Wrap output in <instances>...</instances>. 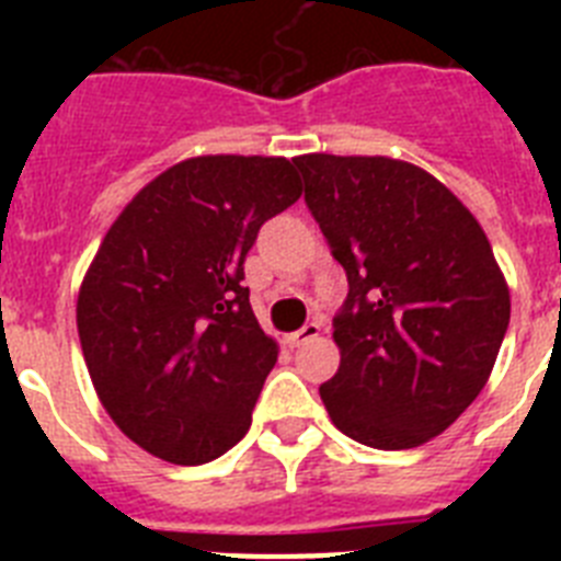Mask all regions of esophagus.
I'll list each match as a JSON object with an SVG mask.
<instances>
[{
  "label": "esophagus",
  "instance_id": "obj_1",
  "mask_svg": "<svg viewBox=\"0 0 561 561\" xmlns=\"http://www.w3.org/2000/svg\"><path fill=\"white\" fill-rule=\"evenodd\" d=\"M317 334H320V325H317V323H306L300 331H291V334H286V345H289V348H300L304 342L314 340Z\"/></svg>",
  "mask_w": 561,
  "mask_h": 561
}]
</instances>
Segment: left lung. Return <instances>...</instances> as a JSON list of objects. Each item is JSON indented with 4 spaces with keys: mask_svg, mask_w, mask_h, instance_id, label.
<instances>
[{
    "mask_svg": "<svg viewBox=\"0 0 561 561\" xmlns=\"http://www.w3.org/2000/svg\"><path fill=\"white\" fill-rule=\"evenodd\" d=\"M306 205L348 275L340 368L320 388L336 430L374 449L427 444L489 381L512 295L469 207L390 157H295Z\"/></svg>",
    "mask_w": 561,
    "mask_h": 561,
    "instance_id": "8db88e82",
    "label": "left lung"
}]
</instances>
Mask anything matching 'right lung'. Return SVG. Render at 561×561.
<instances>
[{
    "label": "right lung",
    "mask_w": 561,
    "mask_h": 561,
    "mask_svg": "<svg viewBox=\"0 0 561 561\" xmlns=\"http://www.w3.org/2000/svg\"><path fill=\"white\" fill-rule=\"evenodd\" d=\"M286 157H191L148 182L108 227L78 291L95 393L146 453L180 466L244 438L277 342L250 306L244 257L300 199Z\"/></svg>",
    "instance_id": "obj_1"
}]
</instances>
